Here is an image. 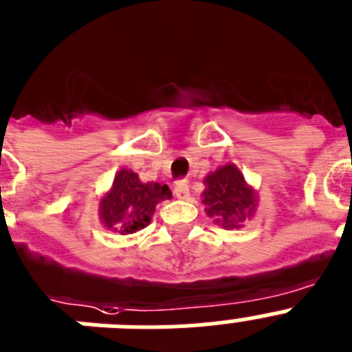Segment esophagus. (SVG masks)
<instances>
[{"mask_svg":"<svg viewBox=\"0 0 352 352\" xmlns=\"http://www.w3.org/2000/svg\"><path fill=\"white\" fill-rule=\"evenodd\" d=\"M173 195L180 200H188L189 198V186L186 180H177L175 186H173Z\"/></svg>","mask_w":352,"mask_h":352,"instance_id":"obj_1","label":"esophagus"}]
</instances>
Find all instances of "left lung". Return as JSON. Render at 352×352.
Wrapping results in <instances>:
<instances>
[{
  "label": "left lung",
  "instance_id": "obj_1",
  "mask_svg": "<svg viewBox=\"0 0 352 352\" xmlns=\"http://www.w3.org/2000/svg\"><path fill=\"white\" fill-rule=\"evenodd\" d=\"M206 191L201 193L207 216L223 228H239L246 219L253 218L256 193L246 184L243 173L235 164L228 163L204 179Z\"/></svg>",
  "mask_w": 352,
  "mask_h": 352
}]
</instances>
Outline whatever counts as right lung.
I'll return each instance as SVG.
<instances>
[{
    "label": "right lung",
    "instance_id": "obj_1",
    "mask_svg": "<svg viewBox=\"0 0 352 352\" xmlns=\"http://www.w3.org/2000/svg\"><path fill=\"white\" fill-rule=\"evenodd\" d=\"M170 198L172 191L166 184L142 182L138 173L124 168L115 175L111 189L100 198L99 218L109 230L134 234L151 223L159 201Z\"/></svg>",
    "mask_w": 352,
    "mask_h": 352
}]
</instances>
